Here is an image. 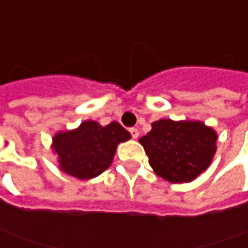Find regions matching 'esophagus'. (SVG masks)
Here are the masks:
<instances>
[{
  "label": "esophagus",
  "mask_w": 248,
  "mask_h": 248,
  "mask_svg": "<svg viewBox=\"0 0 248 248\" xmlns=\"http://www.w3.org/2000/svg\"><path fill=\"white\" fill-rule=\"evenodd\" d=\"M129 132H130V134H132L133 139H137V137L140 136V132H139V129H136V127H132V129H130Z\"/></svg>",
  "instance_id": "1"
}]
</instances>
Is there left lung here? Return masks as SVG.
<instances>
[{"label": "left lung", "mask_w": 248, "mask_h": 248, "mask_svg": "<svg viewBox=\"0 0 248 248\" xmlns=\"http://www.w3.org/2000/svg\"><path fill=\"white\" fill-rule=\"evenodd\" d=\"M139 142L154 171L169 183H191L206 171L217 151V132L201 121L159 119Z\"/></svg>", "instance_id": "1"}]
</instances>
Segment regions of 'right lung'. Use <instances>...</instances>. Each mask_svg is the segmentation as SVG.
<instances>
[{
	"label": "right lung",
	"mask_w": 248,
	"mask_h": 248,
	"mask_svg": "<svg viewBox=\"0 0 248 248\" xmlns=\"http://www.w3.org/2000/svg\"><path fill=\"white\" fill-rule=\"evenodd\" d=\"M132 136L118 122L101 126L96 121H85L77 129L57 132L50 148L65 174L90 180L111 166L116 147Z\"/></svg>",
	"instance_id": "obj_1"
}]
</instances>
